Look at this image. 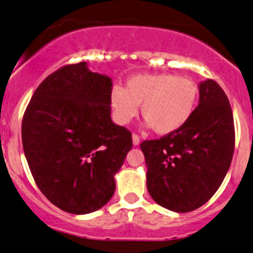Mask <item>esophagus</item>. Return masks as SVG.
Returning a JSON list of instances; mask_svg holds the SVG:
<instances>
[{
  "label": "esophagus",
  "instance_id": "obj_1",
  "mask_svg": "<svg viewBox=\"0 0 253 253\" xmlns=\"http://www.w3.org/2000/svg\"><path fill=\"white\" fill-rule=\"evenodd\" d=\"M132 141L134 146H138L139 143H140V139H139V136L136 134H132Z\"/></svg>",
  "mask_w": 253,
  "mask_h": 253
}]
</instances>
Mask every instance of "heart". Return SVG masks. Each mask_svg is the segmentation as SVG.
<instances>
[{"mask_svg":"<svg viewBox=\"0 0 253 253\" xmlns=\"http://www.w3.org/2000/svg\"><path fill=\"white\" fill-rule=\"evenodd\" d=\"M199 89L193 81L173 74H139L129 77L125 89L113 86L110 107L118 124L127 125L138 114L158 134H169L187 124L196 107Z\"/></svg>","mask_w":253,"mask_h":253,"instance_id":"b5f03b06","label":"heart"}]
</instances>
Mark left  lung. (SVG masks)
<instances>
[{"label": "left lung", "mask_w": 253, "mask_h": 253, "mask_svg": "<svg viewBox=\"0 0 253 253\" xmlns=\"http://www.w3.org/2000/svg\"><path fill=\"white\" fill-rule=\"evenodd\" d=\"M199 94V106L187 124L140 145L151 197L177 213L205 205L221 185L233 157V114L225 91L206 80Z\"/></svg>", "instance_id": "1"}]
</instances>
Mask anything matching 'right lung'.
<instances>
[{"mask_svg":"<svg viewBox=\"0 0 253 253\" xmlns=\"http://www.w3.org/2000/svg\"><path fill=\"white\" fill-rule=\"evenodd\" d=\"M112 78L82 62L60 68L34 91L22 120V146L38 188L71 214L102 208L132 134L110 118Z\"/></svg>","mask_w":253,"mask_h":253,"instance_id":"right-lung-1","label":"right lung"}]
</instances>
